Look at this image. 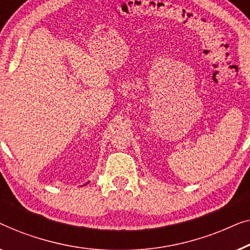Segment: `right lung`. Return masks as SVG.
Returning a JSON list of instances; mask_svg holds the SVG:
<instances>
[{
  "label": "right lung",
  "mask_w": 250,
  "mask_h": 250,
  "mask_svg": "<svg viewBox=\"0 0 250 250\" xmlns=\"http://www.w3.org/2000/svg\"><path fill=\"white\" fill-rule=\"evenodd\" d=\"M87 184H88V182H87ZM87 184H85V185H87Z\"/></svg>",
  "instance_id": "1"
}]
</instances>
